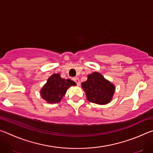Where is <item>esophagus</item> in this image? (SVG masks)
Segmentation results:
<instances>
[{"instance_id":"obj_1","label":"esophagus","mask_w":153,"mask_h":153,"mask_svg":"<svg viewBox=\"0 0 153 153\" xmlns=\"http://www.w3.org/2000/svg\"><path fill=\"white\" fill-rule=\"evenodd\" d=\"M73 80H74V81L75 82H76V84H77V86H79V85H80L79 79L78 78H77V77H74V78H73Z\"/></svg>"}]
</instances>
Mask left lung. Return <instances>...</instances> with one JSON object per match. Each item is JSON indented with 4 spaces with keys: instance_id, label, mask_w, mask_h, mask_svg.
I'll use <instances>...</instances> for the list:
<instances>
[{
    "instance_id": "left-lung-1",
    "label": "left lung",
    "mask_w": 153,
    "mask_h": 153,
    "mask_svg": "<svg viewBox=\"0 0 153 153\" xmlns=\"http://www.w3.org/2000/svg\"><path fill=\"white\" fill-rule=\"evenodd\" d=\"M88 101L105 105L111 101L115 92V86L101 74L94 72L88 76L87 81L82 83Z\"/></svg>"
}]
</instances>
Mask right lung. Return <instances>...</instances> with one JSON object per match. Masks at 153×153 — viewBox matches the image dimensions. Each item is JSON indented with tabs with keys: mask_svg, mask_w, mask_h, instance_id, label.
I'll use <instances>...</instances> for the list:
<instances>
[{
	"mask_svg": "<svg viewBox=\"0 0 153 153\" xmlns=\"http://www.w3.org/2000/svg\"><path fill=\"white\" fill-rule=\"evenodd\" d=\"M76 85L71 79L61 78L59 74H53L49 77L47 83L40 91L42 98L50 103H56L61 101L69 87Z\"/></svg>",
	"mask_w": 153,
	"mask_h": 153,
	"instance_id": "right-lung-1",
	"label": "right lung"
}]
</instances>
